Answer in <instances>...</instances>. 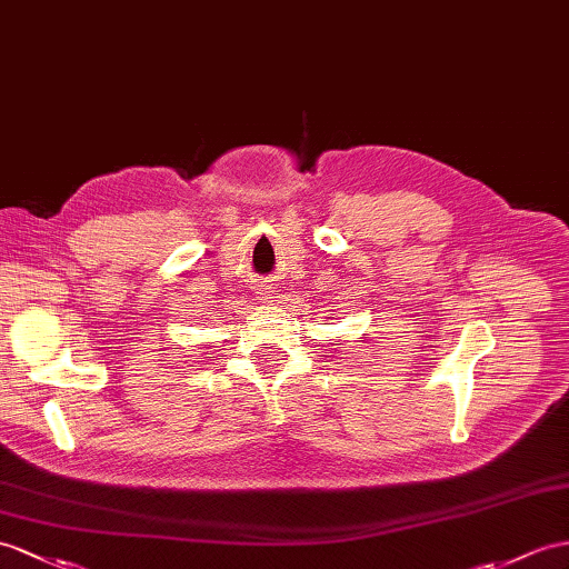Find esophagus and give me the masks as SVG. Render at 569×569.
Segmentation results:
<instances>
[{"label": "esophagus", "instance_id": "34e87169", "mask_svg": "<svg viewBox=\"0 0 569 569\" xmlns=\"http://www.w3.org/2000/svg\"><path fill=\"white\" fill-rule=\"evenodd\" d=\"M266 289H270V287H266V284H262V292H266ZM268 297H270V292L266 295V299H268Z\"/></svg>", "mask_w": 569, "mask_h": 569}]
</instances>
